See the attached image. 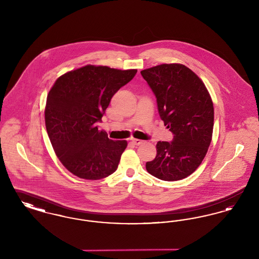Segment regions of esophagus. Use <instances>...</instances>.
I'll list each match as a JSON object with an SVG mask.
<instances>
[{
    "instance_id": "34e87169",
    "label": "esophagus",
    "mask_w": 259,
    "mask_h": 259,
    "mask_svg": "<svg viewBox=\"0 0 259 259\" xmlns=\"http://www.w3.org/2000/svg\"><path fill=\"white\" fill-rule=\"evenodd\" d=\"M131 142H132L135 146H140L141 144H143V141L138 140V139H132V140H131Z\"/></svg>"
}]
</instances>
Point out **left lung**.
<instances>
[{
    "label": "left lung",
    "mask_w": 259,
    "mask_h": 259,
    "mask_svg": "<svg viewBox=\"0 0 259 259\" xmlns=\"http://www.w3.org/2000/svg\"><path fill=\"white\" fill-rule=\"evenodd\" d=\"M153 91L172 142H158L146 168L155 178L175 182L194 172L207 154L213 128V105L197 74L183 64H162L141 72Z\"/></svg>",
    "instance_id": "1"
}]
</instances>
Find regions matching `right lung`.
<instances>
[{"mask_svg": "<svg viewBox=\"0 0 259 259\" xmlns=\"http://www.w3.org/2000/svg\"><path fill=\"white\" fill-rule=\"evenodd\" d=\"M137 70L87 65L57 78L45 110L51 145L64 167L74 176L96 181L115 172L126 141H112L99 130L112 96Z\"/></svg>", "mask_w": 259, "mask_h": 259, "instance_id": "add662e5", "label": "right lung"}]
</instances>
